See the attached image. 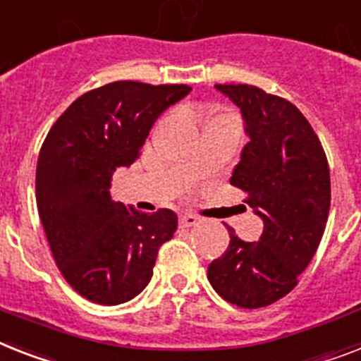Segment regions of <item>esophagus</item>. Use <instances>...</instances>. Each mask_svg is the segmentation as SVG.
<instances>
[{"instance_id":"esophagus-1","label":"esophagus","mask_w":361,"mask_h":361,"mask_svg":"<svg viewBox=\"0 0 361 361\" xmlns=\"http://www.w3.org/2000/svg\"><path fill=\"white\" fill-rule=\"evenodd\" d=\"M196 222H198V216L192 215V213H183V215L180 216V224L183 228H190L195 226Z\"/></svg>"}]
</instances>
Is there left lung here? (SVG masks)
<instances>
[{
    "label": "left lung",
    "instance_id": "obj_1",
    "mask_svg": "<svg viewBox=\"0 0 361 361\" xmlns=\"http://www.w3.org/2000/svg\"><path fill=\"white\" fill-rule=\"evenodd\" d=\"M241 109L250 137L230 183L263 219L259 241L230 231V245L207 267V280L230 304L256 310L298 283L323 239L330 211V169L310 122L286 98L254 85H215Z\"/></svg>",
    "mask_w": 361,
    "mask_h": 361
}]
</instances>
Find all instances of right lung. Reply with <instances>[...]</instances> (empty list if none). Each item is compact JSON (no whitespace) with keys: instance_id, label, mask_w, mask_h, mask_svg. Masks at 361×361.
<instances>
[{"instance_id":"1","label":"right lung","mask_w":361,"mask_h":361,"mask_svg":"<svg viewBox=\"0 0 361 361\" xmlns=\"http://www.w3.org/2000/svg\"><path fill=\"white\" fill-rule=\"evenodd\" d=\"M189 85L114 81L79 96L48 131L37 163V207L64 280L90 302L137 297L178 215L113 202L111 178L139 159L152 126Z\"/></svg>"}]
</instances>
